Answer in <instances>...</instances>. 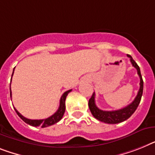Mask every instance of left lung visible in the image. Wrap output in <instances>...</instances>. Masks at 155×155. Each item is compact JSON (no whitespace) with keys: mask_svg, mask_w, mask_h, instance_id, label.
Instances as JSON below:
<instances>
[{"mask_svg":"<svg viewBox=\"0 0 155 155\" xmlns=\"http://www.w3.org/2000/svg\"><path fill=\"white\" fill-rule=\"evenodd\" d=\"M127 57L130 58V61H131L132 66L137 70L138 74H139V78H140V83H139L140 87H139L138 94L135 97V100L130 104H128L124 108L119 110H115V111H103V110L99 109L96 105L95 93H93L91 98L89 101V109H90V112L93 114V116L97 120L101 121V122L110 124H115L124 122L126 120H127L129 117H131V116L135 112V111L139 106V103H140L142 95H143V81L142 78L139 66H138L137 63L135 62V60L133 59L132 57L130 54H127Z\"/></svg>","mask_w":155,"mask_h":155,"instance_id":"obj_1","label":"left lung"}]
</instances>
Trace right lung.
<instances>
[{
  "label": "right lung",
  "instance_id": "obj_1",
  "mask_svg": "<svg viewBox=\"0 0 155 155\" xmlns=\"http://www.w3.org/2000/svg\"><path fill=\"white\" fill-rule=\"evenodd\" d=\"M15 69V68H14ZM13 72H12V75H13ZM12 81V78H11ZM11 86V85H10ZM72 89H70L68 91L65 92V93L62 94V97L60 99V103H59V107H58V109L57 110V112L54 113V114L52 115L51 116H50L47 119H43V120H30V119L25 118L24 116H23L22 115L20 114V112H18L17 110L15 108V111L17 113V115L20 117L21 120L24 121V122L28 124L31 125V126L33 127H49L51 125H53L56 123H58V121L62 118V116L64 115V112H65V110H66V104H65V101H66V96L68 95V93L71 91ZM10 97L12 98V92H11V88H10Z\"/></svg>",
  "mask_w": 155,
  "mask_h": 155
}]
</instances>
